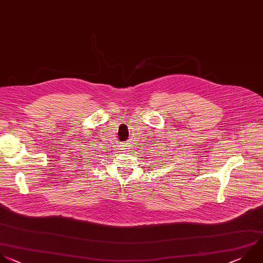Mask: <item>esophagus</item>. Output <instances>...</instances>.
Wrapping results in <instances>:
<instances>
[{"label":"esophagus","mask_w":263,"mask_h":263,"mask_svg":"<svg viewBox=\"0 0 263 263\" xmlns=\"http://www.w3.org/2000/svg\"><path fill=\"white\" fill-rule=\"evenodd\" d=\"M121 146H122V147H121V149H122L123 152H127V148H128V147H127V145L123 144V145H121Z\"/></svg>","instance_id":"34e87169"}]
</instances>
